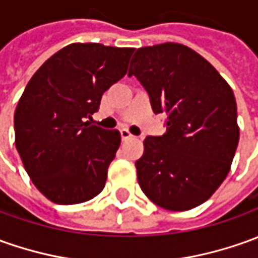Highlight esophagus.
<instances>
[{
    "instance_id": "esophagus-1",
    "label": "esophagus",
    "mask_w": 258,
    "mask_h": 258,
    "mask_svg": "<svg viewBox=\"0 0 258 258\" xmlns=\"http://www.w3.org/2000/svg\"><path fill=\"white\" fill-rule=\"evenodd\" d=\"M120 136H121L122 141H125V140H130V138H134V136L130 133L127 128H121L120 130Z\"/></svg>"
}]
</instances>
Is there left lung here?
<instances>
[{
    "mask_svg": "<svg viewBox=\"0 0 258 258\" xmlns=\"http://www.w3.org/2000/svg\"><path fill=\"white\" fill-rule=\"evenodd\" d=\"M128 76L147 90L165 134L144 140L136 162L145 195L168 210L206 202L230 171L239 144L237 106L230 86L205 57L180 43L137 49Z\"/></svg>",
    "mask_w": 258,
    "mask_h": 258,
    "instance_id": "8db88e82",
    "label": "left lung"
}]
</instances>
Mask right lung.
<instances>
[{"instance_id": "add662e5", "label": "right lung", "mask_w": 258, "mask_h": 258, "mask_svg": "<svg viewBox=\"0 0 258 258\" xmlns=\"http://www.w3.org/2000/svg\"><path fill=\"white\" fill-rule=\"evenodd\" d=\"M133 48L72 43L33 75L14 115L15 145L35 186L57 205L90 201L106 185L121 137L92 125L103 93L127 73Z\"/></svg>"}]
</instances>
